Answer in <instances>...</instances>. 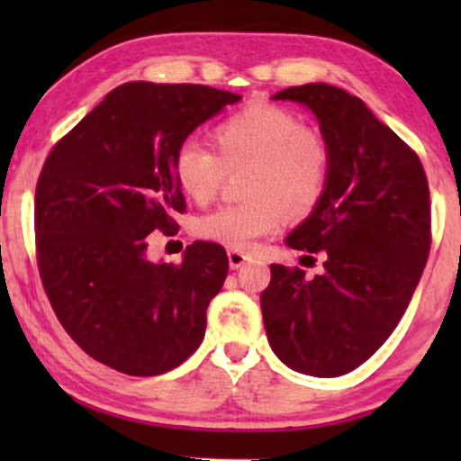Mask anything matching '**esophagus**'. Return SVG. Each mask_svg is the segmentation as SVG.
Instances as JSON below:
<instances>
[{
  "label": "esophagus",
  "mask_w": 461,
  "mask_h": 461,
  "mask_svg": "<svg viewBox=\"0 0 461 461\" xmlns=\"http://www.w3.org/2000/svg\"><path fill=\"white\" fill-rule=\"evenodd\" d=\"M227 258H230V267L231 268L245 267V264L251 260V256H249V253L238 251V249H230V251H227Z\"/></svg>",
  "instance_id": "1"
}]
</instances>
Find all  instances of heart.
I'll use <instances>...</instances> for the list:
<instances>
[{
    "instance_id": "1",
    "label": "heart",
    "mask_w": 461,
    "mask_h": 461,
    "mask_svg": "<svg viewBox=\"0 0 461 461\" xmlns=\"http://www.w3.org/2000/svg\"><path fill=\"white\" fill-rule=\"evenodd\" d=\"M214 149L184 140L173 153L177 186L194 203H210L227 173H240L247 201L199 216L194 231L227 249H249L275 234L288 212L305 219L325 197L331 176L330 142L293 110L256 102L225 116L212 131Z\"/></svg>"
}]
</instances>
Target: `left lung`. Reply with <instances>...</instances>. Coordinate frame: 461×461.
<instances>
[{"label": "left lung", "instance_id": "left-lung-1", "mask_svg": "<svg viewBox=\"0 0 461 461\" xmlns=\"http://www.w3.org/2000/svg\"><path fill=\"white\" fill-rule=\"evenodd\" d=\"M275 99L305 104L331 149L319 208L285 238L322 253L325 271L271 264L260 294L268 345L312 377L357 368L388 340L414 294L431 247L429 184L416 151L375 119L362 99L330 84H303Z\"/></svg>", "mask_w": 461, "mask_h": 461}]
</instances>
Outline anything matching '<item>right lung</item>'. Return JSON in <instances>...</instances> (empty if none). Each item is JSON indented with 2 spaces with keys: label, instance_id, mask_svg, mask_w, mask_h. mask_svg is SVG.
Here are the masks:
<instances>
[{
  "label": "right lung",
  "instance_id": "1",
  "mask_svg": "<svg viewBox=\"0 0 461 461\" xmlns=\"http://www.w3.org/2000/svg\"><path fill=\"white\" fill-rule=\"evenodd\" d=\"M203 84L128 82L51 147L34 197L36 262L58 321L82 351L134 377L197 351L227 277L225 249L197 240L179 264L149 262V234H177L186 199L173 153L238 102Z\"/></svg>",
  "mask_w": 461,
  "mask_h": 461
}]
</instances>
